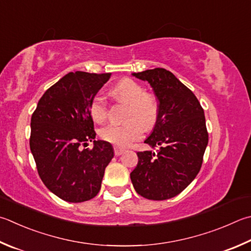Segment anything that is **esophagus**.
<instances>
[{"instance_id":"34e87169","label":"esophagus","mask_w":251,"mask_h":251,"mask_svg":"<svg viewBox=\"0 0 251 251\" xmlns=\"http://www.w3.org/2000/svg\"><path fill=\"white\" fill-rule=\"evenodd\" d=\"M124 151H125L124 148L118 147V146H114V153H115V156H121Z\"/></svg>"}]
</instances>
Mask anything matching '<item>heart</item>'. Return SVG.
Returning <instances> with one entry per match:
<instances>
[{
	"mask_svg": "<svg viewBox=\"0 0 251 251\" xmlns=\"http://www.w3.org/2000/svg\"><path fill=\"white\" fill-rule=\"evenodd\" d=\"M114 94L118 101L128 104L125 124H110L100 130V137L121 147L129 146L141 137L145 127H151L158 116V102L151 94L131 79H124L115 85ZM92 120L102 124L107 118V103L104 95L95 94L89 105Z\"/></svg>",
	"mask_w": 251,
	"mask_h": 251,
	"instance_id": "b5f03b06",
	"label": "heart"
}]
</instances>
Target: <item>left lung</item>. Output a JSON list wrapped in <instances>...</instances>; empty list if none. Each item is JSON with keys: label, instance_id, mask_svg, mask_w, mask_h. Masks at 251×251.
<instances>
[{"label": "left lung", "instance_id": "1", "mask_svg": "<svg viewBox=\"0 0 251 251\" xmlns=\"http://www.w3.org/2000/svg\"><path fill=\"white\" fill-rule=\"evenodd\" d=\"M147 81L158 99V116L145 143L151 150L137 152L130 173L141 197L162 201L181 193L201 169L208 143L204 111L192 91L163 68L131 74Z\"/></svg>", "mask_w": 251, "mask_h": 251}]
</instances>
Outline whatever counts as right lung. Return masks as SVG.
<instances>
[{
  "label": "right lung",
  "mask_w": 251,
  "mask_h": 251,
  "mask_svg": "<svg viewBox=\"0 0 251 251\" xmlns=\"http://www.w3.org/2000/svg\"><path fill=\"white\" fill-rule=\"evenodd\" d=\"M111 74L69 72L39 100L30 121V151L38 175L63 201L80 203L101 189L104 171L114 157L112 145L94 140L89 105ZM88 141L92 150H82Z\"/></svg>",
  "instance_id": "right-lung-1"
}]
</instances>
